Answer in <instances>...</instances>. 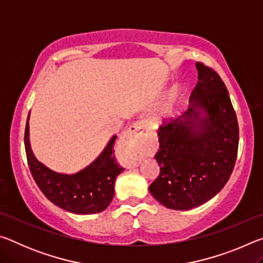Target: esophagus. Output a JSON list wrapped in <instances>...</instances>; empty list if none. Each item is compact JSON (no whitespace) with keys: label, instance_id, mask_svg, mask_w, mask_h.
I'll use <instances>...</instances> for the list:
<instances>
[{"label":"esophagus","instance_id":"1","mask_svg":"<svg viewBox=\"0 0 263 263\" xmlns=\"http://www.w3.org/2000/svg\"><path fill=\"white\" fill-rule=\"evenodd\" d=\"M144 132L145 124L142 122H136L128 127L124 136V142L128 149V155L135 164L139 162L144 155Z\"/></svg>","mask_w":263,"mask_h":263}]
</instances>
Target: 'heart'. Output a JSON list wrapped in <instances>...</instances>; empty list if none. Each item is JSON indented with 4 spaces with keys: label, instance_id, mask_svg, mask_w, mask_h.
Wrapping results in <instances>:
<instances>
[{
    "label": "heart",
    "instance_id": "obj_1",
    "mask_svg": "<svg viewBox=\"0 0 263 263\" xmlns=\"http://www.w3.org/2000/svg\"><path fill=\"white\" fill-rule=\"evenodd\" d=\"M166 111H167V112H169V111H171V104H167L166 105Z\"/></svg>",
    "mask_w": 263,
    "mask_h": 263
}]
</instances>
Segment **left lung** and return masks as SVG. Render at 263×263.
Segmentation results:
<instances>
[{"instance_id": "left-lung-1", "label": "left lung", "mask_w": 263, "mask_h": 263, "mask_svg": "<svg viewBox=\"0 0 263 263\" xmlns=\"http://www.w3.org/2000/svg\"><path fill=\"white\" fill-rule=\"evenodd\" d=\"M196 68L188 110L158 131L160 174L149 193L173 210H190L216 196L237 160L239 126L228 89L212 68L202 62Z\"/></svg>"}]
</instances>
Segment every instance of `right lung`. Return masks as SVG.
I'll return each mask as SVG.
<instances>
[{"mask_svg":"<svg viewBox=\"0 0 263 263\" xmlns=\"http://www.w3.org/2000/svg\"><path fill=\"white\" fill-rule=\"evenodd\" d=\"M116 138H111L103 152L88 167L75 174H60L34 157L30 146L28 117L24 144L31 174L45 197L62 210L77 215L102 212L112 201L116 177L124 171L114 154Z\"/></svg>","mask_w":263,"mask_h":263,"instance_id":"right-lung-1","label":"right lung"}]
</instances>
